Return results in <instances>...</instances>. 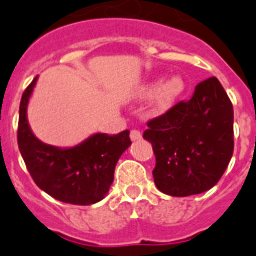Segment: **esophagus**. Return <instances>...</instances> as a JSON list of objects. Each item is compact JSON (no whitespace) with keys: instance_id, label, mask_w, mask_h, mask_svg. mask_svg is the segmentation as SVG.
Masks as SVG:
<instances>
[{"instance_id":"34e87169","label":"esophagus","mask_w":256,"mask_h":256,"mask_svg":"<svg viewBox=\"0 0 256 256\" xmlns=\"http://www.w3.org/2000/svg\"><path fill=\"white\" fill-rule=\"evenodd\" d=\"M130 138L132 142H136V140H140L142 138V132L138 130H132L130 134Z\"/></svg>"}]
</instances>
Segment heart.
<instances>
[{"instance_id": "b5f03b06", "label": "heart", "mask_w": 256, "mask_h": 256, "mask_svg": "<svg viewBox=\"0 0 256 256\" xmlns=\"http://www.w3.org/2000/svg\"><path fill=\"white\" fill-rule=\"evenodd\" d=\"M186 90V82L180 76H171L163 82L160 80L150 81L138 88V96L150 97L154 94L152 98V110L155 114H164L175 106Z\"/></svg>"}]
</instances>
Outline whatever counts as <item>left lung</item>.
<instances>
[{
  "label": "left lung",
  "instance_id": "left-lung-1",
  "mask_svg": "<svg viewBox=\"0 0 256 256\" xmlns=\"http://www.w3.org/2000/svg\"><path fill=\"white\" fill-rule=\"evenodd\" d=\"M146 126L142 138L156 156L152 175L167 195L208 191L232 158V104L216 77L202 81L191 100L180 101Z\"/></svg>",
  "mask_w": 256,
  "mask_h": 256
}]
</instances>
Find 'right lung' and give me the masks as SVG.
I'll return each mask as SVG.
<instances>
[{
	"instance_id": "obj_1",
	"label": "right lung",
	"mask_w": 256,
	"mask_h": 256,
	"mask_svg": "<svg viewBox=\"0 0 256 256\" xmlns=\"http://www.w3.org/2000/svg\"><path fill=\"white\" fill-rule=\"evenodd\" d=\"M36 82L37 77L20 102L17 142L28 171L42 191L60 202L76 206L100 202L110 191L118 160L130 146V130L114 136L94 134L70 148L45 144L32 132L26 118Z\"/></svg>"
}]
</instances>
